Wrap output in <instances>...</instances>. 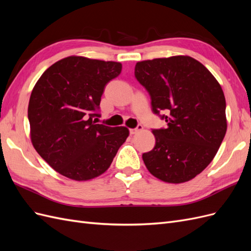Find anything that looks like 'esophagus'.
Returning <instances> with one entry per match:
<instances>
[{
    "instance_id": "1",
    "label": "esophagus",
    "mask_w": 251,
    "mask_h": 251,
    "mask_svg": "<svg viewBox=\"0 0 251 251\" xmlns=\"http://www.w3.org/2000/svg\"><path fill=\"white\" fill-rule=\"evenodd\" d=\"M143 128V126L141 125H138L135 128H130V134L134 135V134H137L139 131H141Z\"/></svg>"
}]
</instances>
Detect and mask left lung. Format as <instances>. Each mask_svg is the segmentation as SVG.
Instances as JSON below:
<instances>
[{
	"label": "left lung",
	"mask_w": 251,
	"mask_h": 251,
	"mask_svg": "<svg viewBox=\"0 0 251 251\" xmlns=\"http://www.w3.org/2000/svg\"><path fill=\"white\" fill-rule=\"evenodd\" d=\"M134 74L150 94L151 111L168 124L153 128L155 147L142 154L147 169L169 183L195 178L214 159L226 133L221 86L191 56L143 60Z\"/></svg>",
	"instance_id": "obj_1"
}]
</instances>
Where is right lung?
<instances>
[{
    "instance_id": "right-lung-1",
    "label": "right lung",
    "mask_w": 251,
    "mask_h": 251,
    "mask_svg": "<svg viewBox=\"0 0 251 251\" xmlns=\"http://www.w3.org/2000/svg\"><path fill=\"white\" fill-rule=\"evenodd\" d=\"M121 64L81 56L60 59L43 73L28 105L34 149L53 170L76 181L109 169L128 136L125 126L96 124L107 83Z\"/></svg>"
}]
</instances>
